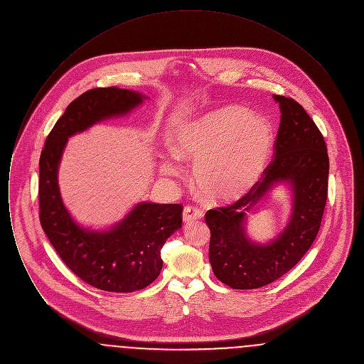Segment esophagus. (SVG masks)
I'll return each instance as SVG.
<instances>
[{
  "instance_id": "1",
  "label": "esophagus",
  "mask_w": 364,
  "mask_h": 364,
  "mask_svg": "<svg viewBox=\"0 0 364 364\" xmlns=\"http://www.w3.org/2000/svg\"><path fill=\"white\" fill-rule=\"evenodd\" d=\"M203 217V211L200 208H195V206H186L183 210V220L186 223H190L193 220H199Z\"/></svg>"
}]
</instances>
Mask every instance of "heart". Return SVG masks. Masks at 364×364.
<instances>
[{"mask_svg":"<svg viewBox=\"0 0 364 364\" xmlns=\"http://www.w3.org/2000/svg\"><path fill=\"white\" fill-rule=\"evenodd\" d=\"M176 158L193 164L199 192L213 203L240 199L264 173L274 149L270 122L240 106H224L180 124L172 135ZM161 172L181 176L173 159H162Z\"/></svg>","mask_w":364,"mask_h":364,"instance_id":"heart-1","label":"heart"}]
</instances>
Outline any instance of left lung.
Returning a JSON list of instances; mask_svg holds the SVG:
<instances>
[{
	"mask_svg": "<svg viewBox=\"0 0 364 364\" xmlns=\"http://www.w3.org/2000/svg\"><path fill=\"white\" fill-rule=\"evenodd\" d=\"M273 98L281 112L273 161L242 199L205 215L211 232L210 264L215 277L233 289H257L288 273L310 250L328 199L329 156L321 131L294 100ZM277 183L291 191L290 221L272 242H252L245 230L246 214Z\"/></svg>",
	"mask_w": 364,
	"mask_h": 364,
	"instance_id": "left-lung-1",
	"label": "left lung"
}]
</instances>
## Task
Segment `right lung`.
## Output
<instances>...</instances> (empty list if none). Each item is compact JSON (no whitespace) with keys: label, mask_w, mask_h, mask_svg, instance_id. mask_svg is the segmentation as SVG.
I'll use <instances>...</instances> for the list:
<instances>
[{"label":"right lung","mask_w":364,"mask_h":364,"mask_svg":"<svg viewBox=\"0 0 364 364\" xmlns=\"http://www.w3.org/2000/svg\"><path fill=\"white\" fill-rule=\"evenodd\" d=\"M147 97L107 87L72 101L53 127L39 158V220L54 250L70 270L106 292H134L150 285L162 269L161 248L181 228V205L140 202L120 223L95 230L79 225L65 208L58 168L68 138L97 122L127 116Z\"/></svg>","instance_id":"obj_1"}]
</instances>
